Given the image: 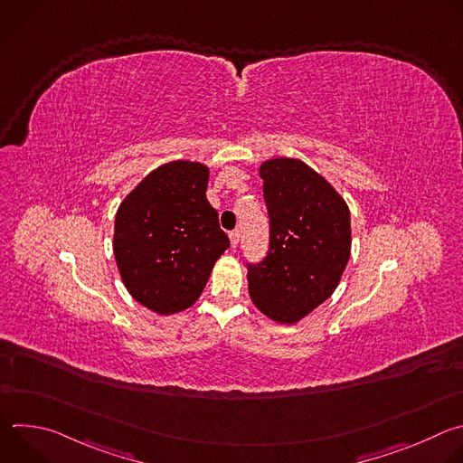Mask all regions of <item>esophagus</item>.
Masks as SVG:
<instances>
[{"label":"esophagus","mask_w":463,"mask_h":463,"mask_svg":"<svg viewBox=\"0 0 463 463\" xmlns=\"http://www.w3.org/2000/svg\"><path fill=\"white\" fill-rule=\"evenodd\" d=\"M229 238H231V245L236 247L238 241H240V231H231V232H229Z\"/></svg>","instance_id":"esophagus-1"}]
</instances>
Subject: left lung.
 <instances>
[{"mask_svg":"<svg viewBox=\"0 0 463 463\" xmlns=\"http://www.w3.org/2000/svg\"><path fill=\"white\" fill-rule=\"evenodd\" d=\"M269 214V250L247 263L254 306L280 324H295L332 297L352 249L350 209L339 192L306 163L289 157L260 166Z\"/></svg>","mask_w":463,"mask_h":463,"instance_id":"obj_1","label":"left lung"}]
</instances>
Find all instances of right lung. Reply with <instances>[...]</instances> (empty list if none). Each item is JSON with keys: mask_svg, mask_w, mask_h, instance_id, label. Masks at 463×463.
I'll list each match as a JSON object with an SVG mask.
<instances>
[{"mask_svg": "<svg viewBox=\"0 0 463 463\" xmlns=\"http://www.w3.org/2000/svg\"><path fill=\"white\" fill-rule=\"evenodd\" d=\"M207 184L205 165L172 161L150 172L117 211L113 254L120 279L131 297L159 315L200 298L231 245Z\"/></svg>", "mask_w": 463, "mask_h": 463, "instance_id": "right-lung-1", "label": "right lung"}]
</instances>
